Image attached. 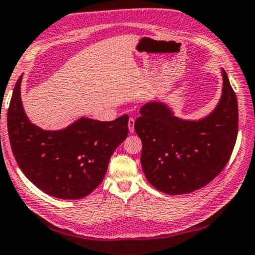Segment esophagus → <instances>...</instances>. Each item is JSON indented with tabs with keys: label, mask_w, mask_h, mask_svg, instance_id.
Returning <instances> with one entry per match:
<instances>
[{
	"label": "esophagus",
	"mask_w": 255,
	"mask_h": 255,
	"mask_svg": "<svg viewBox=\"0 0 255 255\" xmlns=\"http://www.w3.org/2000/svg\"><path fill=\"white\" fill-rule=\"evenodd\" d=\"M134 123H135V120L133 118H130V120H128V130H130L131 133L134 132Z\"/></svg>",
	"instance_id": "34e87169"
}]
</instances>
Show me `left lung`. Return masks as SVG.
Returning a JSON list of instances; mask_svg holds the SVG:
<instances>
[{
	"instance_id": "1",
	"label": "left lung",
	"mask_w": 255,
	"mask_h": 255,
	"mask_svg": "<svg viewBox=\"0 0 255 255\" xmlns=\"http://www.w3.org/2000/svg\"><path fill=\"white\" fill-rule=\"evenodd\" d=\"M221 100L198 121L182 120L162 102L141 107L134 128L142 141L141 166L155 189L168 195L193 193L208 185L229 162L239 128L238 98L222 69Z\"/></svg>"
}]
</instances>
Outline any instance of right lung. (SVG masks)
I'll list each match as a JSON object with an SVG mask.
<instances>
[{
	"mask_svg": "<svg viewBox=\"0 0 255 255\" xmlns=\"http://www.w3.org/2000/svg\"><path fill=\"white\" fill-rule=\"evenodd\" d=\"M21 80L22 75L7 111L8 139L20 169L52 197H86L104 179L111 155L127 139L128 116L111 122L80 118L62 130H42L24 113Z\"/></svg>",
	"mask_w": 255,
	"mask_h": 255,
	"instance_id": "1",
	"label": "right lung"
}]
</instances>
